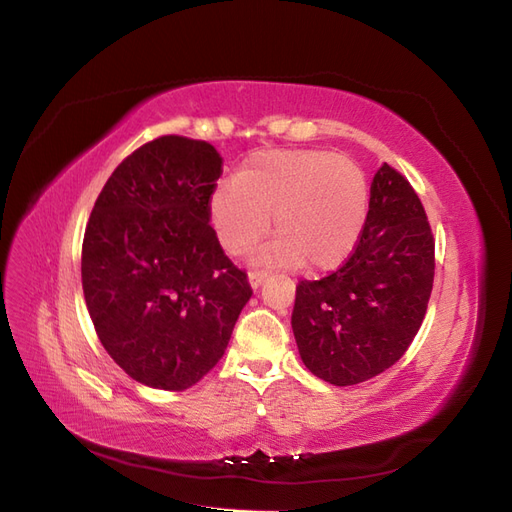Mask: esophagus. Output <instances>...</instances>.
<instances>
[{
	"mask_svg": "<svg viewBox=\"0 0 512 512\" xmlns=\"http://www.w3.org/2000/svg\"><path fill=\"white\" fill-rule=\"evenodd\" d=\"M266 276H268V272H263V270L249 272V283H251V287H253V289H259V287L263 285V280H266Z\"/></svg>",
	"mask_w": 512,
	"mask_h": 512,
	"instance_id": "esophagus-1",
	"label": "esophagus"
}]
</instances>
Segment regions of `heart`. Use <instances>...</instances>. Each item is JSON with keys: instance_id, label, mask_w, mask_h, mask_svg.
<instances>
[{"instance_id": "1", "label": "heart", "mask_w": 512, "mask_h": 512, "mask_svg": "<svg viewBox=\"0 0 512 512\" xmlns=\"http://www.w3.org/2000/svg\"><path fill=\"white\" fill-rule=\"evenodd\" d=\"M370 212V185L357 163L329 151L253 155L236 180L210 193L208 214L227 253L240 255L280 234L257 261L334 270L351 257Z\"/></svg>"}]
</instances>
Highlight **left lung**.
Wrapping results in <instances>:
<instances>
[{
	"label": "left lung",
	"instance_id": "obj_1",
	"mask_svg": "<svg viewBox=\"0 0 512 512\" xmlns=\"http://www.w3.org/2000/svg\"><path fill=\"white\" fill-rule=\"evenodd\" d=\"M432 285L434 238L419 195L383 163L353 255L295 289L291 327L304 366L336 387L385 372L415 340Z\"/></svg>",
	"mask_w": 512,
	"mask_h": 512
}]
</instances>
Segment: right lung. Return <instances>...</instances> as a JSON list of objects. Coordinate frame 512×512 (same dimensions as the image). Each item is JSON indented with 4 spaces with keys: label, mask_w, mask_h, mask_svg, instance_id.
Listing matches in <instances>:
<instances>
[{
    "label": "right lung",
    "mask_w": 512,
    "mask_h": 512,
    "mask_svg": "<svg viewBox=\"0 0 512 512\" xmlns=\"http://www.w3.org/2000/svg\"><path fill=\"white\" fill-rule=\"evenodd\" d=\"M221 166L212 144L161 136L119 163L89 217V317L114 364L146 387L202 381L253 295L208 225Z\"/></svg>",
    "instance_id": "obj_1"
}]
</instances>
